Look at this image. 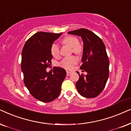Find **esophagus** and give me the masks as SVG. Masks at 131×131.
Returning a JSON list of instances; mask_svg holds the SVG:
<instances>
[{
  "label": "esophagus",
  "mask_w": 131,
  "mask_h": 131,
  "mask_svg": "<svg viewBox=\"0 0 131 131\" xmlns=\"http://www.w3.org/2000/svg\"><path fill=\"white\" fill-rule=\"evenodd\" d=\"M71 74V72H70V71H67V75L68 76L70 75Z\"/></svg>",
  "instance_id": "obj_1"
}]
</instances>
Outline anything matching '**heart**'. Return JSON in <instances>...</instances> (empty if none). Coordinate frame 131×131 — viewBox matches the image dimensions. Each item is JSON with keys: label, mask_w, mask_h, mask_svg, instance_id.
<instances>
[{"label": "heart", "mask_w": 131, "mask_h": 131, "mask_svg": "<svg viewBox=\"0 0 131 131\" xmlns=\"http://www.w3.org/2000/svg\"><path fill=\"white\" fill-rule=\"evenodd\" d=\"M63 45H66L72 48V51L74 53L79 54L82 52V47L79 44L78 39L74 36H67L62 41ZM51 53L54 57H57L59 55V46L56 43H53L51 47ZM77 62V59L75 56H71L63 59L61 62V66L66 69H71L73 66Z\"/></svg>", "instance_id": "obj_1"}]
</instances>
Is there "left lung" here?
Here are the masks:
<instances>
[{
	"mask_svg": "<svg viewBox=\"0 0 131 131\" xmlns=\"http://www.w3.org/2000/svg\"><path fill=\"white\" fill-rule=\"evenodd\" d=\"M68 34L80 36L83 42L80 69L87 75H80L77 72L79 79L76 83L77 89L84 97H96L104 90L109 76V60L105 45L100 38L88 29H80Z\"/></svg>",
	"mask_w": 131,
	"mask_h": 131,
	"instance_id": "obj_1",
	"label": "left lung"
}]
</instances>
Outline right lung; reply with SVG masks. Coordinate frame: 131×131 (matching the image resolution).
<instances>
[{
	"label": "right lung",
	"mask_w": 131,
	"mask_h": 131,
	"mask_svg": "<svg viewBox=\"0 0 131 131\" xmlns=\"http://www.w3.org/2000/svg\"><path fill=\"white\" fill-rule=\"evenodd\" d=\"M62 34L36 33L26 41L22 50L21 68L24 84L35 98L43 102H51L59 96L67 75L60 67H54L53 72L46 70L51 63V45Z\"/></svg>",
	"instance_id": "right-lung-1"
}]
</instances>
